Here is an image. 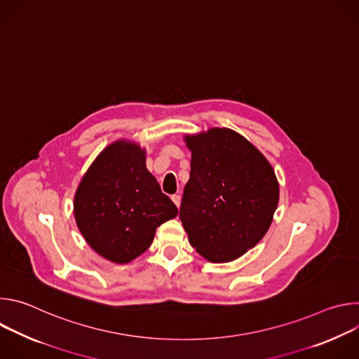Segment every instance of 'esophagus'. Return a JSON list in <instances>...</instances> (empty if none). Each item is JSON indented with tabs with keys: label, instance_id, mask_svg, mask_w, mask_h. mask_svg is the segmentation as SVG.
Instances as JSON below:
<instances>
[{
	"label": "esophagus",
	"instance_id": "1",
	"mask_svg": "<svg viewBox=\"0 0 359 359\" xmlns=\"http://www.w3.org/2000/svg\"><path fill=\"white\" fill-rule=\"evenodd\" d=\"M172 200H173V203L176 204V206H177V208L180 206V200H182L180 194H173V196H172Z\"/></svg>",
	"mask_w": 359,
	"mask_h": 359
}]
</instances>
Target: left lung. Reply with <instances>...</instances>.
<instances>
[{"label": "left lung", "instance_id": "obj_1", "mask_svg": "<svg viewBox=\"0 0 359 359\" xmlns=\"http://www.w3.org/2000/svg\"><path fill=\"white\" fill-rule=\"evenodd\" d=\"M184 142L191 162L179 217L204 259L233 262L273 222L280 196L276 173L263 153L231 129L212 128Z\"/></svg>", "mask_w": 359, "mask_h": 359}]
</instances>
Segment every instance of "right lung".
<instances>
[{
  "instance_id": "1",
  "label": "right lung",
  "mask_w": 359,
  "mask_h": 359,
  "mask_svg": "<svg viewBox=\"0 0 359 359\" xmlns=\"http://www.w3.org/2000/svg\"><path fill=\"white\" fill-rule=\"evenodd\" d=\"M74 215L99 255L126 264L149 248L156 229L175 219L177 208L146 169L144 149L118 140L99 153L82 177Z\"/></svg>"
}]
</instances>
